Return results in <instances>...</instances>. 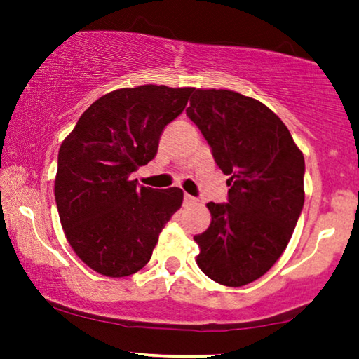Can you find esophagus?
<instances>
[{"instance_id": "esophagus-1", "label": "esophagus", "mask_w": 359, "mask_h": 359, "mask_svg": "<svg viewBox=\"0 0 359 359\" xmlns=\"http://www.w3.org/2000/svg\"><path fill=\"white\" fill-rule=\"evenodd\" d=\"M196 203V198H193V196L189 194H184V204H194Z\"/></svg>"}]
</instances>
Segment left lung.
<instances>
[{"label": "left lung", "instance_id": "1", "mask_svg": "<svg viewBox=\"0 0 359 359\" xmlns=\"http://www.w3.org/2000/svg\"><path fill=\"white\" fill-rule=\"evenodd\" d=\"M186 114L229 175V203H209L194 240L205 276L238 287L262 278L286 250L304 208V155L274 112L230 90H194Z\"/></svg>", "mask_w": 359, "mask_h": 359}]
</instances>
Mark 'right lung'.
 Listing matches in <instances>:
<instances>
[{
	"label": "right lung",
	"mask_w": 359,
	"mask_h": 359,
	"mask_svg": "<svg viewBox=\"0 0 359 359\" xmlns=\"http://www.w3.org/2000/svg\"><path fill=\"white\" fill-rule=\"evenodd\" d=\"M193 90L144 85L111 91L62 142L53 189L62 227L78 258L102 276L144 268L181 208L180 188H145L130 175L155 158L161 132Z\"/></svg>",
	"instance_id": "1"
}]
</instances>
